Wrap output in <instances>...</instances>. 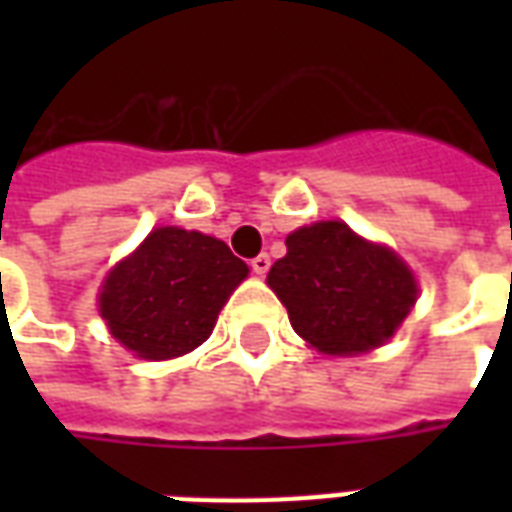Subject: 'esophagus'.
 Instances as JSON below:
<instances>
[{"mask_svg": "<svg viewBox=\"0 0 512 512\" xmlns=\"http://www.w3.org/2000/svg\"><path fill=\"white\" fill-rule=\"evenodd\" d=\"M268 268H271V257H268L266 252H263V255H257L255 260H252V271H255V274H260V277L266 274Z\"/></svg>", "mask_w": 512, "mask_h": 512, "instance_id": "34e87169", "label": "esophagus"}]
</instances>
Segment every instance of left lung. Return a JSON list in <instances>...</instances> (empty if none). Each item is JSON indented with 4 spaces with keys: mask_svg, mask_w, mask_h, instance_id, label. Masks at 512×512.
Listing matches in <instances>:
<instances>
[{
    "mask_svg": "<svg viewBox=\"0 0 512 512\" xmlns=\"http://www.w3.org/2000/svg\"><path fill=\"white\" fill-rule=\"evenodd\" d=\"M288 255L268 285L290 323L323 354H362L389 340L417 301L406 263L367 244L343 222H318L288 235Z\"/></svg>",
    "mask_w": 512,
    "mask_h": 512,
    "instance_id": "obj_1",
    "label": "left lung"
}]
</instances>
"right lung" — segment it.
<instances>
[{
	"instance_id": "right-lung-1",
	"label": "right lung",
	"mask_w": 512,
	"mask_h": 512,
	"mask_svg": "<svg viewBox=\"0 0 512 512\" xmlns=\"http://www.w3.org/2000/svg\"><path fill=\"white\" fill-rule=\"evenodd\" d=\"M246 274L244 260L219 238L158 227L106 277L98 304L128 351L172 359L208 340L224 301Z\"/></svg>"
}]
</instances>
